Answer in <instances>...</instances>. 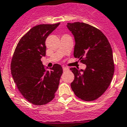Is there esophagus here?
I'll list each match as a JSON object with an SVG mask.
<instances>
[{"instance_id": "1", "label": "esophagus", "mask_w": 127, "mask_h": 127, "mask_svg": "<svg viewBox=\"0 0 127 127\" xmlns=\"http://www.w3.org/2000/svg\"><path fill=\"white\" fill-rule=\"evenodd\" d=\"M68 70H69V68H68V67H63V70H64V72L68 71Z\"/></svg>"}]
</instances>
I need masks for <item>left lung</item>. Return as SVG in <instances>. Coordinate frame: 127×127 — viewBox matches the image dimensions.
<instances>
[{
	"label": "left lung",
	"instance_id": "left-lung-1",
	"mask_svg": "<svg viewBox=\"0 0 127 127\" xmlns=\"http://www.w3.org/2000/svg\"><path fill=\"white\" fill-rule=\"evenodd\" d=\"M75 39L74 56L86 65L85 70L70 68L74 79L70 86L74 94L84 101H94L110 86L114 74L113 52L101 31L84 23H67Z\"/></svg>",
	"mask_w": 127,
	"mask_h": 127
}]
</instances>
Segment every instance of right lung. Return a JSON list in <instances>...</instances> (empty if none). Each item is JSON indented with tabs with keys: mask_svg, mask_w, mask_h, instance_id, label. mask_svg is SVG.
<instances>
[{
	"mask_svg": "<svg viewBox=\"0 0 127 127\" xmlns=\"http://www.w3.org/2000/svg\"><path fill=\"white\" fill-rule=\"evenodd\" d=\"M60 24H39L31 29L19 41L13 54L10 70L23 97L35 105H43L55 97L62 67L55 64L46 70L41 59L45 57L46 38Z\"/></svg>",
	"mask_w": 127,
	"mask_h": 127,
	"instance_id": "1",
	"label": "right lung"
}]
</instances>
